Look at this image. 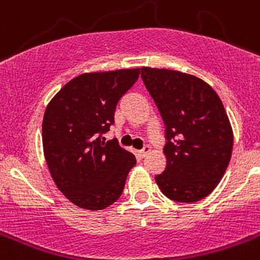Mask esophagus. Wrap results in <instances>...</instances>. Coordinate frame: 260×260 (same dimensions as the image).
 <instances>
[{"label": "esophagus", "mask_w": 260, "mask_h": 260, "mask_svg": "<svg viewBox=\"0 0 260 260\" xmlns=\"http://www.w3.org/2000/svg\"><path fill=\"white\" fill-rule=\"evenodd\" d=\"M151 151V147L148 146V144H146V146H143V148H142L141 151H139V155L142 156V157H144V156L147 155V153L150 152Z\"/></svg>", "instance_id": "1"}]
</instances>
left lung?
Listing matches in <instances>:
<instances>
[{
    "mask_svg": "<svg viewBox=\"0 0 260 260\" xmlns=\"http://www.w3.org/2000/svg\"><path fill=\"white\" fill-rule=\"evenodd\" d=\"M142 79L165 123L167 168L155 177L167 198L192 203L213 191L233 148V132L217 93L199 78L142 68Z\"/></svg>",
    "mask_w": 260,
    "mask_h": 260,
    "instance_id": "left-lung-1",
    "label": "left lung"
}]
</instances>
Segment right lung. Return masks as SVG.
Wrapping results in <instances>:
<instances>
[{"instance_id": "add662e5", "label": "right lung", "mask_w": 260, "mask_h": 260, "mask_svg": "<svg viewBox=\"0 0 260 260\" xmlns=\"http://www.w3.org/2000/svg\"><path fill=\"white\" fill-rule=\"evenodd\" d=\"M141 70L82 74L53 98L43 119V147L57 187L78 207L103 210L121 197L137 158L105 142L114 112Z\"/></svg>"}]
</instances>
